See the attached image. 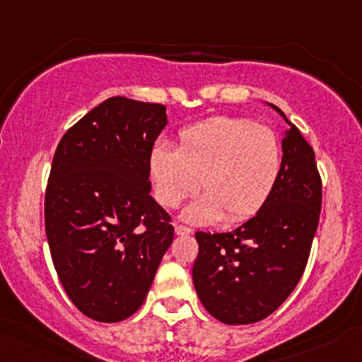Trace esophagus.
Returning a JSON list of instances; mask_svg holds the SVG:
<instances>
[{
  "instance_id": "obj_1",
  "label": "esophagus",
  "mask_w": 362,
  "mask_h": 362,
  "mask_svg": "<svg viewBox=\"0 0 362 362\" xmlns=\"http://www.w3.org/2000/svg\"><path fill=\"white\" fill-rule=\"evenodd\" d=\"M190 232H192V230H190L189 226H184V225L175 226V233H177V235H189Z\"/></svg>"
}]
</instances>
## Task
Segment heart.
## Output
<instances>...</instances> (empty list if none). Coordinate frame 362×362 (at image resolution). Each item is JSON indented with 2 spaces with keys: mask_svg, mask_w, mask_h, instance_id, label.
<instances>
[{
  "mask_svg": "<svg viewBox=\"0 0 362 362\" xmlns=\"http://www.w3.org/2000/svg\"><path fill=\"white\" fill-rule=\"evenodd\" d=\"M281 142L273 129L245 118L216 117L178 132L177 149L158 142L149 153L154 197L177 208L199 189L182 218L194 225L240 223L268 202L281 173Z\"/></svg>",
  "mask_w": 362,
  "mask_h": 362,
  "instance_id": "heart-1",
  "label": "heart"
}]
</instances>
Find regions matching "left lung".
I'll use <instances>...</instances> for the list:
<instances>
[{"mask_svg":"<svg viewBox=\"0 0 362 362\" xmlns=\"http://www.w3.org/2000/svg\"><path fill=\"white\" fill-rule=\"evenodd\" d=\"M285 122L291 127L281 139V173L268 202L232 232L196 233L194 287L221 323L264 320L291 296L308 264L321 213V177L315 151Z\"/></svg>","mask_w":362,"mask_h":362,"instance_id":"obj_1","label":"left lung"}]
</instances>
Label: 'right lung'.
Listing matches in <instances>:
<instances>
[{"instance_id":"obj_1","label":"right lung","mask_w":362,"mask_h":362,"mask_svg":"<svg viewBox=\"0 0 362 362\" xmlns=\"http://www.w3.org/2000/svg\"><path fill=\"white\" fill-rule=\"evenodd\" d=\"M166 108L115 96L70 127L54 151L46 237L59 281L87 317L118 323L141 308L173 242L151 192L149 153Z\"/></svg>"}]
</instances>
